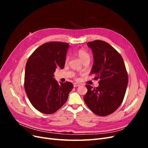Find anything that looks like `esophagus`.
<instances>
[{
  "instance_id": "1",
  "label": "esophagus",
  "mask_w": 148,
  "mask_h": 148,
  "mask_svg": "<svg viewBox=\"0 0 148 148\" xmlns=\"http://www.w3.org/2000/svg\"><path fill=\"white\" fill-rule=\"evenodd\" d=\"M79 84H78V83H73V86H74V87H77V86H79Z\"/></svg>"
}]
</instances>
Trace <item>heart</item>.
Instances as JSON below:
<instances>
[{"label":"heart","instance_id":"obj_1","mask_svg":"<svg viewBox=\"0 0 148 148\" xmlns=\"http://www.w3.org/2000/svg\"><path fill=\"white\" fill-rule=\"evenodd\" d=\"M77 55L78 57L79 58V59L82 60L83 63H84V62H89L91 59V56L89 55V53L86 51L84 49H79V50L77 52ZM69 60V57H66L65 59V62L66 63Z\"/></svg>","mask_w":148,"mask_h":148}]
</instances>
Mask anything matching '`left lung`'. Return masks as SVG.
I'll return each mask as SVG.
<instances>
[{
    "mask_svg": "<svg viewBox=\"0 0 148 148\" xmlns=\"http://www.w3.org/2000/svg\"><path fill=\"white\" fill-rule=\"evenodd\" d=\"M92 49L94 64L91 73L99 79V86L86 84L85 104L99 116L109 115L122 104L128 82V73L123 58L115 49L101 40L88 42Z\"/></svg>",
    "mask_w": 148,
    "mask_h": 148,
    "instance_id": "obj_1",
    "label": "left lung"
}]
</instances>
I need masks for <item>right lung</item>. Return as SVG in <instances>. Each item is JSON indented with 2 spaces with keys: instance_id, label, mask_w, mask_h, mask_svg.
<instances>
[{
  "instance_id": "obj_1",
  "label": "right lung",
  "mask_w": 148,
  "mask_h": 148,
  "mask_svg": "<svg viewBox=\"0 0 148 148\" xmlns=\"http://www.w3.org/2000/svg\"><path fill=\"white\" fill-rule=\"evenodd\" d=\"M69 44L51 41L44 43L33 52L26 64L24 88L34 108L52 114L66 102L73 84L59 83L53 78L56 69H63Z\"/></svg>"
}]
</instances>
